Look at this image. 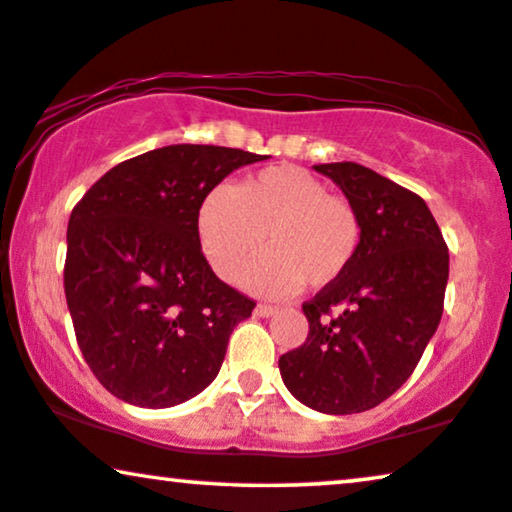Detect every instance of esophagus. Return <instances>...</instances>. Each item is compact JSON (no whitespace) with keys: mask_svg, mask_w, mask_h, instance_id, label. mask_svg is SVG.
Returning <instances> with one entry per match:
<instances>
[{"mask_svg":"<svg viewBox=\"0 0 512 512\" xmlns=\"http://www.w3.org/2000/svg\"><path fill=\"white\" fill-rule=\"evenodd\" d=\"M276 311H278L276 306H269V304H257V306H255V313H257V316H262V318L274 316Z\"/></svg>","mask_w":512,"mask_h":512,"instance_id":"34e87169","label":"esophagus"}]
</instances>
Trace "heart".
I'll return each mask as SVG.
<instances>
[{
    "mask_svg": "<svg viewBox=\"0 0 512 512\" xmlns=\"http://www.w3.org/2000/svg\"><path fill=\"white\" fill-rule=\"evenodd\" d=\"M203 255L222 281L245 278L250 290L285 297L337 283L360 245V220L344 196L330 194L318 177L297 166H271L236 187H215L196 213Z\"/></svg>",
    "mask_w": 512,
    "mask_h": 512,
    "instance_id": "1",
    "label": "heart"
}]
</instances>
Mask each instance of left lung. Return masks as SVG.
Returning a JSON list of instances; mask_svg holds the SVG:
<instances>
[{"label":"left lung","instance_id":"8db88e82","mask_svg":"<svg viewBox=\"0 0 512 512\" xmlns=\"http://www.w3.org/2000/svg\"><path fill=\"white\" fill-rule=\"evenodd\" d=\"M313 168L356 208L360 245L346 274L302 306L309 337L278 370L311 410L356 414L384 403L417 367L442 318L449 252L410 189L351 161Z\"/></svg>","mask_w":512,"mask_h":512}]
</instances>
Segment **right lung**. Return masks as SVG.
I'll list each match as a JSON object with an SVG mask.
<instances>
[{
	"label": "right lung",
	"instance_id": "right-lung-1",
	"mask_svg": "<svg viewBox=\"0 0 512 512\" xmlns=\"http://www.w3.org/2000/svg\"><path fill=\"white\" fill-rule=\"evenodd\" d=\"M267 156L168 145L107 170L67 224L65 297L79 349L109 393L161 410L213 384L255 302L203 257L196 213L229 173Z\"/></svg>",
	"mask_w": 512,
	"mask_h": 512
}]
</instances>
